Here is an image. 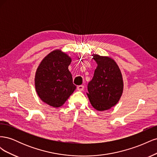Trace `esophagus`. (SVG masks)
<instances>
[{
  "instance_id": "esophagus-1",
  "label": "esophagus",
  "mask_w": 157,
  "mask_h": 157,
  "mask_svg": "<svg viewBox=\"0 0 157 157\" xmlns=\"http://www.w3.org/2000/svg\"><path fill=\"white\" fill-rule=\"evenodd\" d=\"M84 86H83V85H80V86H78L77 89H78V90H79V91H82V90H84Z\"/></svg>"
}]
</instances>
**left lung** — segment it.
<instances>
[{"instance_id":"1","label":"left lung","mask_w":157,"mask_h":157,"mask_svg":"<svg viewBox=\"0 0 157 157\" xmlns=\"http://www.w3.org/2000/svg\"><path fill=\"white\" fill-rule=\"evenodd\" d=\"M92 56L98 66L93 78L88 84V97L96 110H108L116 105L122 94V73L112 58L98 54Z\"/></svg>"}]
</instances>
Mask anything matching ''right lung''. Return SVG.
Returning <instances> with one entry per match:
<instances>
[{"instance_id": "add662e5", "label": "right lung", "mask_w": 157, "mask_h": 157, "mask_svg": "<svg viewBox=\"0 0 157 157\" xmlns=\"http://www.w3.org/2000/svg\"><path fill=\"white\" fill-rule=\"evenodd\" d=\"M71 58L60 50L42 60L35 78L36 92L41 100L55 108L63 105L76 89L68 69Z\"/></svg>"}]
</instances>
